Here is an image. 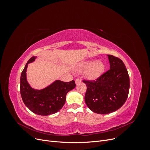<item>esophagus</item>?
Segmentation results:
<instances>
[{
    "mask_svg": "<svg viewBox=\"0 0 150 150\" xmlns=\"http://www.w3.org/2000/svg\"><path fill=\"white\" fill-rule=\"evenodd\" d=\"M81 82V80L80 79H76V81H75V83L76 84H78L79 83H80Z\"/></svg>",
    "mask_w": 150,
    "mask_h": 150,
    "instance_id": "34e87169",
    "label": "esophagus"
}]
</instances>
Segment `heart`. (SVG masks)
I'll list each match as a JSON object with an SVG mask.
<instances>
[{"label":"heart","instance_id":"heart-1","mask_svg":"<svg viewBox=\"0 0 150 150\" xmlns=\"http://www.w3.org/2000/svg\"><path fill=\"white\" fill-rule=\"evenodd\" d=\"M105 69V65L102 61L89 60L80 63L76 70L80 73L86 72V78L90 81H96L102 76Z\"/></svg>","mask_w":150,"mask_h":150}]
</instances>
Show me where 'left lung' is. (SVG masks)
<instances>
[{
    "mask_svg": "<svg viewBox=\"0 0 150 150\" xmlns=\"http://www.w3.org/2000/svg\"><path fill=\"white\" fill-rule=\"evenodd\" d=\"M110 69L96 81H83L87 86L85 103L92 111L106 115L116 111L126 102L129 89V78L120 59L107 55Z\"/></svg>",
    "mask_w": 150,
    "mask_h": 150,
    "instance_id": "1",
    "label": "left lung"
}]
</instances>
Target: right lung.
Returning <instances> with one entry per match:
<instances>
[{
	"label": "right lung",
	"instance_id": "add662e5",
	"mask_svg": "<svg viewBox=\"0 0 150 150\" xmlns=\"http://www.w3.org/2000/svg\"><path fill=\"white\" fill-rule=\"evenodd\" d=\"M37 57L33 56L27 62L21 75V94L25 105L36 115L47 116L59 111L66 102L67 93L76 87L75 81H55L42 89H35L29 84L26 71L29 63Z\"/></svg>",
	"mask_w": 150,
	"mask_h": 150
}]
</instances>
